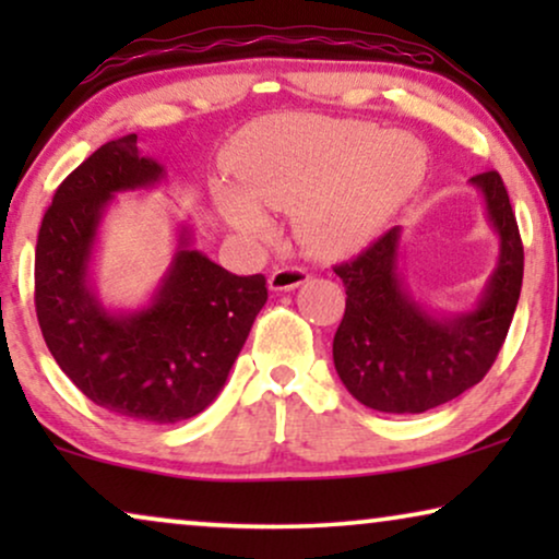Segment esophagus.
Masks as SVG:
<instances>
[{
	"mask_svg": "<svg viewBox=\"0 0 559 559\" xmlns=\"http://www.w3.org/2000/svg\"><path fill=\"white\" fill-rule=\"evenodd\" d=\"M308 282V272L300 270V266H282V270H274L266 280L272 293H287V289H295Z\"/></svg>",
	"mask_w": 559,
	"mask_h": 559,
	"instance_id": "esophagus-1",
	"label": "esophagus"
}]
</instances>
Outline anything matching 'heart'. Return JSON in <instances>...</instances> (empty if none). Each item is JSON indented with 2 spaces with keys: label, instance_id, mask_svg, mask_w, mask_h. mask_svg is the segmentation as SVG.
Instances as JSON below:
<instances>
[{
  "label": "heart",
  "instance_id": "1",
  "mask_svg": "<svg viewBox=\"0 0 559 559\" xmlns=\"http://www.w3.org/2000/svg\"><path fill=\"white\" fill-rule=\"evenodd\" d=\"M241 188L218 182L221 216L247 239L272 234L262 205L295 211L297 239L310 254L361 247L425 178V155L407 134L320 117L257 121L231 150Z\"/></svg>",
  "mask_w": 559,
  "mask_h": 559
}]
</instances>
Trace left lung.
Segmentation results:
<instances>
[{
  "instance_id": "8db88e82",
  "label": "left lung",
  "mask_w": 559,
  "mask_h": 559,
  "mask_svg": "<svg viewBox=\"0 0 559 559\" xmlns=\"http://www.w3.org/2000/svg\"><path fill=\"white\" fill-rule=\"evenodd\" d=\"M484 198L499 257L476 305L442 312L412 293L400 270L402 226L389 228L354 262L335 266L346 312L333 338L343 386L366 407L419 415L476 386L499 356L524 277V249L499 173L468 180Z\"/></svg>"
}]
</instances>
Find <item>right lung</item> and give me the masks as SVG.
<instances>
[{
    "label": "right lung",
    "instance_id": "1",
    "mask_svg": "<svg viewBox=\"0 0 559 559\" xmlns=\"http://www.w3.org/2000/svg\"><path fill=\"white\" fill-rule=\"evenodd\" d=\"M165 167L119 136L81 163L52 195L35 249V310L68 379L98 407L173 425L209 407L266 302L262 274L226 272L175 228L170 264L140 308L98 297L94 264L114 198L163 186Z\"/></svg>",
    "mask_w": 559,
    "mask_h": 559
}]
</instances>
